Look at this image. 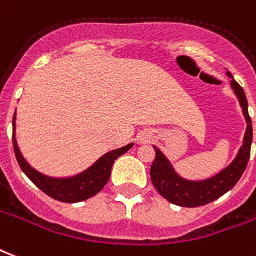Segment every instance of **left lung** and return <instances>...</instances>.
Masks as SVG:
<instances>
[{"label":"left lung","instance_id":"1","mask_svg":"<svg viewBox=\"0 0 256 256\" xmlns=\"http://www.w3.org/2000/svg\"><path fill=\"white\" fill-rule=\"evenodd\" d=\"M226 74L232 78L230 80L232 90L239 99L240 106L243 108L244 118L247 122L243 145L239 149V153L234 157V162L217 175L205 180H187L180 178L174 171L168 158L156 146H153L156 157L150 166V179L158 194L174 205L196 208L217 200L239 182L247 166L250 152H251V142H252V122L248 115V103L243 88L234 81L229 72H226Z\"/></svg>","mask_w":256,"mask_h":256}]
</instances>
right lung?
<instances>
[{"instance_id": "1", "label": "right lung", "mask_w": 256, "mask_h": 256, "mask_svg": "<svg viewBox=\"0 0 256 256\" xmlns=\"http://www.w3.org/2000/svg\"><path fill=\"white\" fill-rule=\"evenodd\" d=\"M16 112L13 115V149H14V156L17 158V162L22 168V171L30 178V180L40 188L44 194H47L51 198H54L60 202L66 204H74V202H81L94 196L103 188L111 175V168H112L114 162L122 156L123 153H126L133 146V144H128L126 146L119 148L115 150L106 153L94 162V166H90L88 170L81 172L78 175L72 176V178H50L38 172L28 164L24 157L20 153V149L17 146L16 137H14V128H16Z\"/></svg>"}]
</instances>
